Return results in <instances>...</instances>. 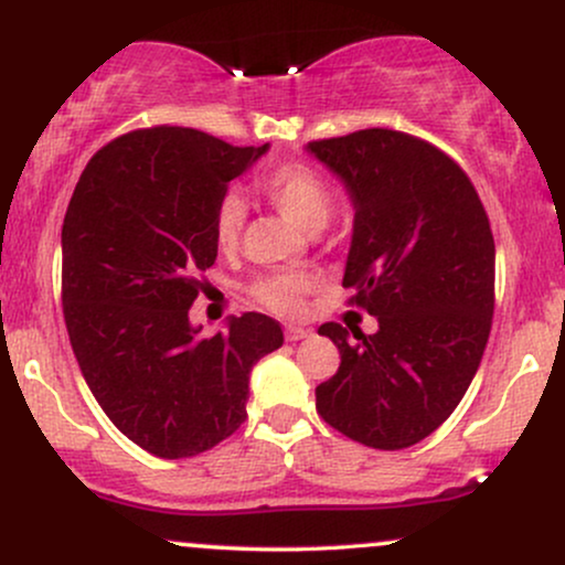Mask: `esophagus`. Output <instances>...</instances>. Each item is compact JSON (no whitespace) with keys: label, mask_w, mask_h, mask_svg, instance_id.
Listing matches in <instances>:
<instances>
[{"label":"esophagus","mask_w":565,"mask_h":565,"mask_svg":"<svg viewBox=\"0 0 565 565\" xmlns=\"http://www.w3.org/2000/svg\"><path fill=\"white\" fill-rule=\"evenodd\" d=\"M284 334H287L289 342H297V340H305V337L310 334L308 327H287L284 329Z\"/></svg>","instance_id":"esophagus-1"}]
</instances>
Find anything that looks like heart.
<instances>
[{"instance_id": "b5f03b06", "label": "heart", "mask_w": 565, "mask_h": 565, "mask_svg": "<svg viewBox=\"0 0 565 565\" xmlns=\"http://www.w3.org/2000/svg\"><path fill=\"white\" fill-rule=\"evenodd\" d=\"M265 199L281 212L297 228L313 233L329 223L334 210V193L319 172L305 164L276 167L260 180ZM246 206L238 196H225L215 217V242L220 249H233L242 236ZM313 287V278L300 270H284V274L265 276L252 287V295L265 308L281 316H297L302 310V300Z\"/></svg>"}]
</instances>
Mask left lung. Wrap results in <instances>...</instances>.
I'll return each instance as SVG.
<instances>
[{
    "instance_id": "1",
    "label": "left lung",
    "mask_w": 565,
    "mask_h": 565,
    "mask_svg": "<svg viewBox=\"0 0 565 565\" xmlns=\"http://www.w3.org/2000/svg\"><path fill=\"white\" fill-rule=\"evenodd\" d=\"M345 185L353 236L342 287L377 332L323 323L340 369L316 408L342 436L395 451L438 430L483 359L494 316V236L470 178L430 142L361 129L308 142Z\"/></svg>"
}]
</instances>
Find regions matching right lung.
<instances>
[{"mask_svg": "<svg viewBox=\"0 0 565 565\" xmlns=\"http://www.w3.org/2000/svg\"><path fill=\"white\" fill-rule=\"evenodd\" d=\"M260 148L188 127L138 129L89 159L63 220V316L108 419L140 449L183 459L246 417L252 366L284 345L278 321L231 316L201 337L188 319L217 260L215 217Z\"/></svg>", "mask_w": 565, "mask_h": 565, "instance_id": "right-lung-1", "label": "right lung"}]
</instances>
